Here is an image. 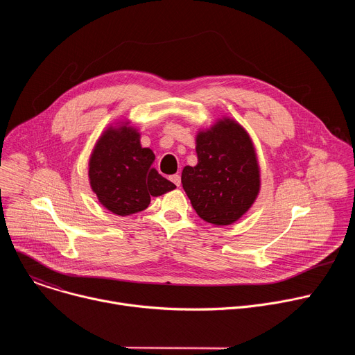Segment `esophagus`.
I'll use <instances>...</instances> for the list:
<instances>
[{"label":"esophagus","mask_w":355,"mask_h":355,"mask_svg":"<svg viewBox=\"0 0 355 355\" xmlns=\"http://www.w3.org/2000/svg\"><path fill=\"white\" fill-rule=\"evenodd\" d=\"M170 180L173 181V184H175L177 187H180L181 185V177H180V174H174V175H171L170 177Z\"/></svg>","instance_id":"34e87169"}]
</instances>
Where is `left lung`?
I'll return each instance as SVG.
<instances>
[{
  "mask_svg": "<svg viewBox=\"0 0 355 355\" xmlns=\"http://www.w3.org/2000/svg\"><path fill=\"white\" fill-rule=\"evenodd\" d=\"M195 167L185 166L181 182L200 219L227 226L239 220L260 192V166L245 129L230 118L196 135Z\"/></svg>",
  "mask_w": 355,
  "mask_h": 355,
  "instance_id": "8db88e82",
  "label": "left lung"
}]
</instances>
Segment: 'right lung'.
<instances>
[{"label":"right lung","instance_id":"1","mask_svg":"<svg viewBox=\"0 0 355 355\" xmlns=\"http://www.w3.org/2000/svg\"><path fill=\"white\" fill-rule=\"evenodd\" d=\"M155 159L129 122L110 126L96 140L88 163L89 185L101 205L128 216L144 211L150 196L173 191L175 185L153 167Z\"/></svg>","mask_w":355,"mask_h":355}]
</instances>
